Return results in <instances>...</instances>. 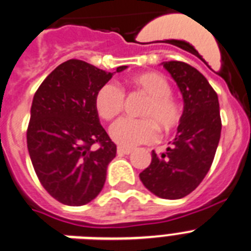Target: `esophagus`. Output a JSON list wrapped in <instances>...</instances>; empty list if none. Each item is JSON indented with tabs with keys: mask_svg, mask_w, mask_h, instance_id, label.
<instances>
[{
	"mask_svg": "<svg viewBox=\"0 0 251 251\" xmlns=\"http://www.w3.org/2000/svg\"><path fill=\"white\" fill-rule=\"evenodd\" d=\"M132 148H124V147H118L117 148V153H118L119 156H123V154H129L132 153Z\"/></svg>",
	"mask_w": 251,
	"mask_h": 251,
	"instance_id": "obj_1",
	"label": "esophagus"
}]
</instances>
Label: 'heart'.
Returning a JSON list of instances; mask_svg holds the SVG:
<instances>
[{
  "instance_id": "obj_1",
  "label": "heart",
  "mask_w": 251,
  "mask_h": 251,
  "mask_svg": "<svg viewBox=\"0 0 251 251\" xmlns=\"http://www.w3.org/2000/svg\"><path fill=\"white\" fill-rule=\"evenodd\" d=\"M130 85L148 97L141 110L143 119L123 118L110 127V137L122 147H136L158 138V128L168 133L182 121L181 104L172 97V86L163 75L142 73L130 77ZM94 106L104 121H112L124 108V93L118 85L106 83L95 94Z\"/></svg>"
}]
</instances>
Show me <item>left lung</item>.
I'll return each instance as SVG.
<instances>
[{"instance_id": "8db88e82", "label": "left lung", "mask_w": 251, "mask_h": 251, "mask_svg": "<svg viewBox=\"0 0 251 251\" xmlns=\"http://www.w3.org/2000/svg\"><path fill=\"white\" fill-rule=\"evenodd\" d=\"M183 98L182 121L165 153L152 151L151 165L139 174L142 183L161 199L177 200L191 194L214 161L221 134L217 94L197 69L182 61H165Z\"/></svg>"}]
</instances>
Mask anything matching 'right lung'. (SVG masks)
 I'll use <instances>...</instances> for the list:
<instances>
[{"label":"right lung","instance_id":"add662e5","mask_svg":"<svg viewBox=\"0 0 251 251\" xmlns=\"http://www.w3.org/2000/svg\"><path fill=\"white\" fill-rule=\"evenodd\" d=\"M124 69L119 66L117 73ZM112 76L72 59L51 72L34 95L26 134L28 154L41 185L64 205L90 202L105 183L117 146L101 127L94 98Z\"/></svg>","mask_w":251,"mask_h":251}]
</instances>
